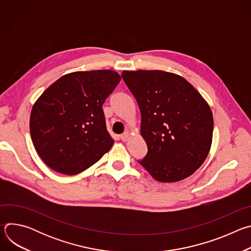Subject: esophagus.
<instances>
[{"label":"esophagus","instance_id":"esophagus-1","mask_svg":"<svg viewBox=\"0 0 251 251\" xmlns=\"http://www.w3.org/2000/svg\"><path fill=\"white\" fill-rule=\"evenodd\" d=\"M129 136H130V135H129V132L126 131V132H124L120 137H121V140H122V141H127V140L129 139Z\"/></svg>","mask_w":251,"mask_h":251}]
</instances>
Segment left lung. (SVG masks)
Here are the masks:
<instances>
[{
	"label": "left lung",
	"instance_id": "8db88e82",
	"mask_svg": "<svg viewBox=\"0 0 251 251\" xmlns=\"http://www.w3.org/2000/svg\"><path fill=\"white\" fill-rule=\"evenodd\" d=\"M141 112L140 133L148 153L139 163L158 182L193 175L206 159L212 141L210 107L184 77L162 70H123Z\"/></svg>",
	"mask_w": 251,
	"mask_h": 251
}]
</instances>
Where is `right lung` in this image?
Segmentation results:
<instances>
[{
	"mask_svg": "<svg viewBox=\"0 0 251 251\" xmlns=\"http://www.w3.org/2000/svg\"><path fill=\"white\" fill-rule=\"evenodd\" d=\"M114 70L75 71L61 76L32 106L29 131L41 159L53 171L76 175L108 152L102 105L120 82Z\"/></svg>",
	"mask_w": 251,
	"mask_h": 251,
	"instance_id": "add662e5",
	"label": "right lung"
}]
</instances>
